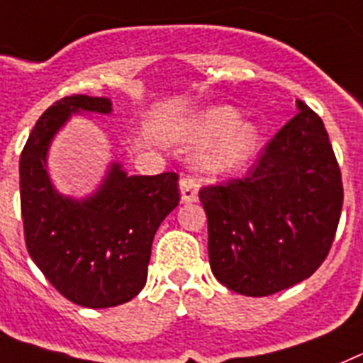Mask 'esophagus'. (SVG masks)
I'll use <instances>...</instances> for the list:
<instances>
[{"label":"esophagus","instance_id":"34e87169","mask_svg":"<svg viewBox=\"0 0 363 363\" xmlns=\"http://www.w3.org/2000/svg\"><path fill=\"white\" fill-rule=\"evenodd\" d=\"M179 190H181V201L182 203H195L197 201V191H199V184L191 177H182L179 181Z\"/></svg>","mask_w":363,"mask_h":363}]
</instances>
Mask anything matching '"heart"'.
Returning <instances> with one entry per match:
<instances>
[{
    "label": "heart",
    "mask_w": 363,
    "mask_h": 363,
    "mask_svg": "<svg viewBox=\"0 0 363 363\" xmlns=\"http://www.w3.org/2000/svg\"><path fill=\"white\" fill-rule=\"evenodd\" d=\"M182 143L206 146L195 157L197 168L208 175H226L247 162L257 150L259 129L239 121L232 107H208L197 113L179 133Z\"/></svg>",
    "instance_id": "heart-1"
}]
</instances>
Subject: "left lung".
I'll return each mask as SVG.
<instances>
[{
  "label": "left lung",
  "instance_id": "1",
  "mask_svg": "<svg viewBox=\"0 0 363 363\" xmlns=\"http://www.w3.org/2000/svg\"><path fill=\"white\" fill-rule=\"evenodd\" d=\"M242 179L199 191L217 281L242 296L276 294L313 276L333 245L342 173L320 116L296 100Z\"/></svg>",
  "mask_w": 363,
  "mask_h": 363
}]
</instances>
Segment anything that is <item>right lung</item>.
<instances>
[{
  "label": "right lung",
  "instance_id": "obj_1",
  "mask_svg": "<svg viewBox=\"0 0 363 363\" xmlns=\"http://www.w3.org/2000/svg\"><path fill=\"white\" fill-rule=\"evenodd\" d=\"M109 99L72 94L40 116L20 157L25 242L36 267L56 291L89 308L122 305L143 291L151 242L179 204V177L128 175L111 162L87 197L60 194L47 169L52 138L72 115H109Z\"/></svg>",
  "mask_w": 363,
  "mask_h": 363
}]
</instances>
